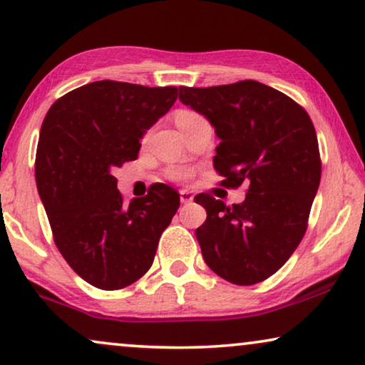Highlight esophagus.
Here are the masks:
<instances>
[{"mask_svg": "<svg viewBox=\"0 0 365 365\" xmlns=\"http://www.w3.org/2000/svg\"><path fill=\"white\" fill-rule=\"evenodd\" d=\"M179 196H181V202H184V204L191 202L194 199V196L189 191H181V192H179Z\"/></svg>", "mask_w": 365, "mask_h": 365, "instance_id": "34e87169", "label": "esophagus"}]
</instances>
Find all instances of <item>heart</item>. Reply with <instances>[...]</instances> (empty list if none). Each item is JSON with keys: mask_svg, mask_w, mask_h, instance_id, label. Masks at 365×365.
I'll return each mask as SVG.
<instances>
[{"mask_svg": "<svg viewBox=\"0 0 365 365\" xmlns=\"http://www.w3.org/2000/svg\"><path fill=\"white\" fill-rule=\"evenodd\" d=\"M174 118H176V124L182 133L186 131L187 128H191L192 124H196L199 121H204L202 114H199L197 111H194V109H189V108L178 109L176 114H174ZM151 134H153V128L148 129V131H144V134L141 136V143L146 144L149 139H151ZM176 178L181 179V181H184V179H187V173H178Z\"/></svg>", "mask_w": 365, "mask_h": 365, "instance_id": "obj_1", "label": "heart"}]
</instances>
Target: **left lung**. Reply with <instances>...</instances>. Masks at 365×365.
Here are the masks:
<instances>
[{
	"mask_svg": "<svg viewBox=\"0 0 365 365\" xmlns=\"http://www.w3.org/2000/svg\"><path fill=\"white\" fill-rule=\"evenodd\" d=\"M179 99L216 128L221 143L212 164L224 176L221 186H246V199L232 206L211 194L194 197L207 212L196 229L204 261L237 286L266 281L302 241L321 182L311 118L294 99L252 79L181 86Z\"/></svg>",
	"mask_w": 365,
	"mask_h": 365,
	"instance_id": "obj_1",
	"label": "left lung"
}]
</instances>
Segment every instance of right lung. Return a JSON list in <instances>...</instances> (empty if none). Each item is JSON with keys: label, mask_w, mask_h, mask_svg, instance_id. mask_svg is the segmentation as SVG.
<instances>
[{"label": "right lung", "mask_w": 365, "mask_h": 365, "mask_svg": "<svg viewBox=\"0 0 365 365\" xmlns=\"http://www.w3.org/2000/svg\"><path fill=\"white\" fill-rule=\"evenodd\" d=\"M176 99V86L103 79L56 99L43 121L34 176L54 244L79 277L103 291L128 287L149 271L179 207V194L161 182L128 204L114 178Z\"/></svg>", "instance_id": "right-lung-1"}]
</instances>
